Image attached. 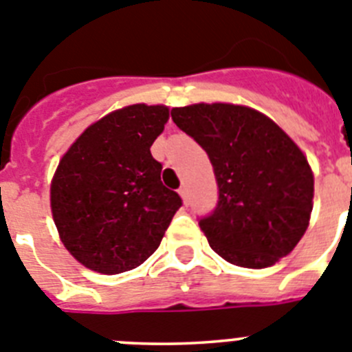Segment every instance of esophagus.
Instances as JSON below:
<instances>
[{
    "label": "esophagus",
    "instance_id": "34e87169",
    "mask_svg": "<svg viewBox=\"0 0 352 352\" xmlns=\"http://www.w3.org/2000/svg\"><path fill=\"white\" fill-rule=\"evenodd\" d=\"M179 195L182 196L184 204L188 205V204H189V191H188V188H186V186H182V188L179 189Z\"/></svg>",
    "mask_w": 352,
    "mask_h": 352
}]
</instances>
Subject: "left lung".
Wrapping results in <instances>:
<instances>
[{
    "mask_svg": "<svg viewBox=\"0 0 352 352\" xmlns=\"http://www.w3.org/2000/svg\"><path fill=\"white\" fill-rule=\"evenodd\" d=\"M179 129L207 153L217 205L198 224L236 267L267 268L289 254L309 226L314 177L303 153L272 119L230 103L172 110Z\"/></svg>",
    "mask_w": 352,
    "mask_h": 352,
    "instance_id": "8db88e82",
    "label": "left lung"
}]
</instances>
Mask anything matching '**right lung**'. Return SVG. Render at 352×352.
I'll return each mask as SVG.
<instances>
[{
	"label": "right lung",
	"mask_w": 352,
	"mask_h": 352,
	"mask_svg": "<svg viewBox=\"0 0 352 352\" xmlns=\"http://www.w3.org/2000/svg\"><path fill=\"white\" fill-rule=\"evenodd\" d=\"M168 109L124 107L85 129L59 161L50 207L63 243L100 274L140 267L160 247L182 198L151 154Z\"/></svg>",
	"instance_id": "add662e5"
}]
</instances>
